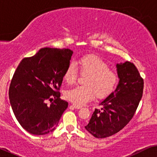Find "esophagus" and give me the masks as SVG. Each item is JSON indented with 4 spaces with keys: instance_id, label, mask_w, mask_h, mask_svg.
<instances>
[{
    "instance_id": "1",
    "label": "esophagus",
    "mask_w": 157,
    "mask_h": 157,
    "mask_svg": "<svg viewBox=\"0 0 157 157\" xmlns=\"http://www.w3.org/2000/svg\"><path fill=\"white\" fill-rule=\"evenodd\" d=\"M72 106L74 108H75V109H80V108H82V106H80V105H75V104H72Z\"/></svg>"
}]
</instances>
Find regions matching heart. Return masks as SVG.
<instances>
[{"instance_id": "heart-1", "label": "heart", "mask_w": 157, "mask_h": 157, "mask_svg": "<svg viewBox=\"0 0 157 157\" xmlns=\"http://www.w3.org/2000/svg\"><path fill=\"white\" fill-rule=\"evenodd\" d=\"M75 65L80 69V72L87 75L85 86H77L65 92L66 99L77 105H82L93 99L94 96L104 98L111 94L118 84V77L114 71L109 69L105 60L95 54L82 56L67 66L64 73V80L69 85L75 82L77 72Z\"/></svg>"}]
</instances>
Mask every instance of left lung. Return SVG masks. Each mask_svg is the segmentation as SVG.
Instances as JSON below:
<instances>
[{
  "mask_svg": "<svg viewBox=\"0 0 157 157\" xmlns=\"http://www.w3.org/2000/svg\"><path fill=\"white\" fill-rule=\"evenodd\" d=\"M119 78L116 88L102 100L100 110L95 109L86 130L93 136L103 139L118 133L133 118L142 98L144 80L130 62L116 64Z\"/></svg>",
  "mask_w": 157,
  "mask_h": 157,
  "instance_id": "left-lung-1",
  "label": "left lung"
}]
</instances>
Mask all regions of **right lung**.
I'll use <instances>...</instances> for the list:
<instances>
[{"mask_svg":"<svg viewBox=\"0 0 157 157\" xmlns=\"http://www.w3.org/2000/svg\"><path fill=\"white\" fill-rule=\"evenodd\" d=\"M72 54L69 49L42 48L16 68L8 92L10 105L21 126L31 134L53 131L67 108L58 90ZM53 98L48 106L46 100Z\"/></svg>","mask_w":157,"mask_h":157,"instance_id":"add662e5","label":"right lung"}]
</instances>
